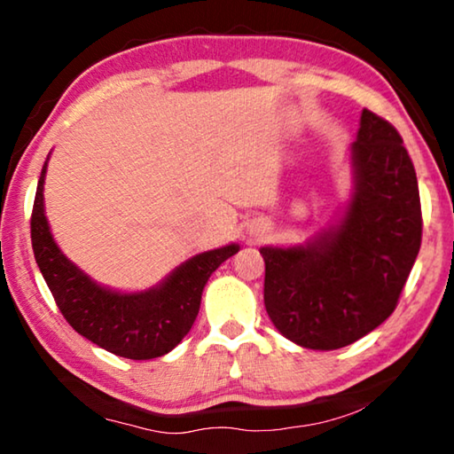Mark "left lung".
I'll list each match as a JSON object with an SVG mask.
<instances>
[{"label":"left lung","instance_id":"8db88e82","mask_svg":"<svg viewBox=\"0 0 454 454\" xmlns=\"http://www.w3.org/2000/svg\"><path fill=\"white\" fill-rule=\"evenodd\" d=\"M355 192L338 224L302 246H264V306L288 340L336 350L395 312L420 250L417 172L396 128L363 110Z\"/></svg>","mask_w":454,"mask_h":454}]
</instances>
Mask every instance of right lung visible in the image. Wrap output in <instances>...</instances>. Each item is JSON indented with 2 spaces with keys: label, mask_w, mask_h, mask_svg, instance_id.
Masks as SVG:
<instances>
[{
  "label": "right lung",
  "mask_w": 454,
  "mask_h": 454,
  "mask_svg": "<svg viewBox=\"0 0 454 454\" xmlns=\"http://www.w3.org/2000/svg\"><path fill=\"white\" fill-rule=\"evenodd\" d=\"M45 168L48 162L37 180L32 210V248L67 325L112 355L132 360L168 355L194 325L210 274L234 256L240 246L230 244L196 254L145 292L104 288L61 254L53 240L43 214Z\"/></svg>",
  "instance_id": "1"
}]
</instances>
